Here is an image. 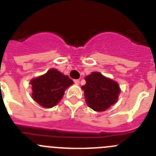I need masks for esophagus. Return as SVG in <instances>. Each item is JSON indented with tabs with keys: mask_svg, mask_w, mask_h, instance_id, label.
<instances>
[{
	"mask_svg": "<svg viewBox=\"0 0 156 156\" xmlns=\"http://www.w3.org/2000/svg\"><path fill=\"white\" fill-rule=\"evenodd\" d=\"M74 83H75L76 84H79L80 83V80H74Z\"/></svg>",
	"mask_w": 156,
	"mask_h": 156,
	"instance_id": "esophagus-1",
	"label": "esophagus"
}]
</instances>
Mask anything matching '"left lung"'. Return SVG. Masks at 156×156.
Here are the masks:
<instances>
[{
  "label": "left lung",
  "instance_id": "8db88e82",
  "mask_svg": "<svg viewBox=\"0 0 156 156\" xmlns=\"http://www.w3.org/2000/svg\"><path fill=\"white\" fill-rule=\"evenodd\" d=\"M82 87L87 105L94 111H105L117 101L120 92L116 82L94 72L85 78Z\"/></svg>",
  "mask_w": 156,
  "mask_h": 156
}]
</instances>
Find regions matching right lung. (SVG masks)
I'll list each match as a JSON object with an SVG mask.
<instances>
[{"label": "right lung", "instance_id": "right-lung-1", "mask_svg": "<svg viewBox=\"0 0 156 156\" xmlns=\"http://www.w3.org/2000/svg\"><path fill=\"white\" fill-rule=\"evenodd\" d=\"M33 99L44 108L55 106L62 98L65 90L73 83L68 76L55 69L48 70L44 75L30 81Z\"/></svg>", "mask_w": 156, "mask_h": 156}]
</instances>
